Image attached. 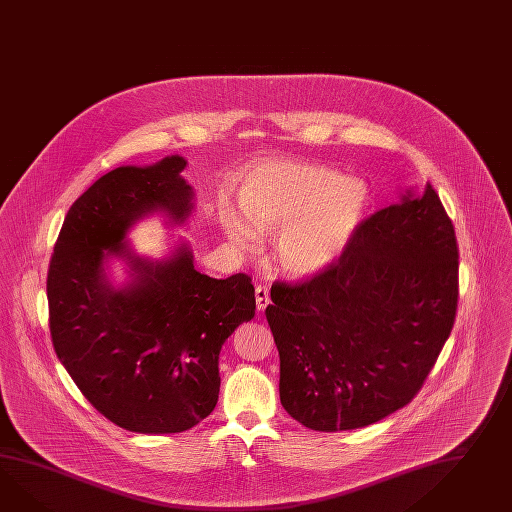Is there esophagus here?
Segmentation results:
<instances>
[{
  "label": "esophagus",
  "instance_id": "1",
  "mask_svg": "<svg viewBox=\"0 0 512 512\" xmlns=\"http://www.w3.org/2000/svg\"><path fill=\"white\" fill-rule=\"evenodd\" d=\"M255 301H257V309L264 311L268 307V303H270L268 288L264 287V285H257L255 287Z\"/></svg>",
  "mask_w": 512,
  "mask_h": 512
}]
</instances>
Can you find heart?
<instances>
[{
	"label": "heart",
	"instance_id": "1",
	"mask_svg": "<svg viewBox=\"0 0 512 512\" xmlns=\"http://www.w3.org/2000/svg\"><path fill=\"white\" fill-rule=\"evenodd\" d=\"M242 207L218 203V220L238 250H255L262 231H277V259L294 275L337 261L370 207V187L320 164L266 163L246 177Z\"/></svg>",
	"mask_w": 512,
	"mask_h": 512
}]
</instances>
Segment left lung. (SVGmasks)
Wrapping results in <instances>:
<instances>
[{
	"mask_svg": "<svg viewBox=\"0 0 512 512\" xmlns=\"http://www.w3.org/2000/svg\"><path fill=\"white\" fill-rule=\"evenodd\" d=\"M279 396L301 425L375 424L424 385L455 322L459 248L429 183L366 218L337 261L272 285Z\"/></svg>",
	"mask_w": 512,
	"mask_h": 512,
	"instance_id": "left-lung-1",
	"label": "left lung"
}]
</instances>
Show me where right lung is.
Segmentation results:
<instances>
[{"mask_svg": "<svg viewBox=\"0 0 512 512\" xmlns=\"http://www.w3.org/2000/svg\"><path fill=\"white\" fill-rule=\"evenodd\" d=\"M185 166L172 155L101 175L66 214L46 283L51 340L66 372L107 420L144 435L181 433L211 414L220 349L255 316L250 275L200 274L185 242L163 261L127 244L129 229L153 212L185 224L194 209ZM109 256L130 266L122 289L104 274Z\"/></svg>", "mask_w": 512, "mask_h": 512, "instance_id": "1", "label": "right lung"}]
</instances>
